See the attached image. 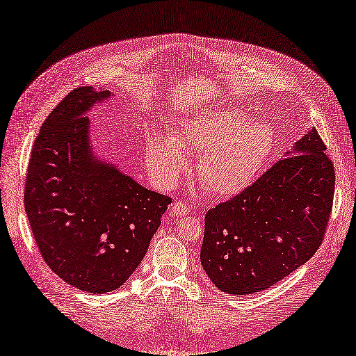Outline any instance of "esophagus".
<instances>
[{
	"mask_svg": "<svg viewBox=\"0 0 356 356\" xmlns=\"http://www.w3.org/2000/svg\"><path fill=\"white\" fill-rule=\"evenodd\" d=\"M190 212V207L182 202H174L169 206V213L172 216H184Z\"/></svg>",
	"mask_w": 356,
	"mask_h": 356,
	"instance_id": "1",
	"label": "esophagus"
}]
</instances>
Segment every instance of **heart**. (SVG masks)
<instances>
[{"mask_svg": "<svg viewBox=\"0 0 356 356\" xmlns=\"http://www.w3.org/2000/svg\"><path fill=\"white\" fill-rule=\"evenodd\" d=\"M274 136L266 122L248 120L238 108H203L174 128L154 136L145 161L162 184H172L186 166L184 150L202 152L197 174L207 191L231 195L246 188L273 152Z\"/></svg>", "mask_w": 356, "mask_h": 356, "instance_id": "b5f03b06", "label": "heart"}]
</instances>
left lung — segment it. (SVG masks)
<instances>
[{
    "mask_svg": "<svg viewBox=\"0 0 356 356\" xmlns=\"http://www.w3.org/2000/svg\"><path fill=\"white\" fill-rule=\"evenodd\" d=\"M325 150L312 128L252 186L207 211L200 259L220 291L266 290L321 246L336 184Z\"/></svg>",
    "mask_w": 356,
    "mask_h": 356,
    "instance_id": "obj_1",
    "label": "left lung"
}]
</instances>
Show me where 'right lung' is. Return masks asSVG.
Returning <instances> with one entry per match:
<instances>
[{
  "label": "right lung",
  "mask_w": 356,
  "mask_h": 356,
  "mask_svg": "<svg viewBox=\"0 0 356 356\" xmlns=\"http://www.w3.org/2000/svg\"><path fill=\"white\" fill-rule=\"evenodd\" d=\"M110 91L82 87L53 110L35 140L24 211L45 264L87 293L119 289L149 249L172 199L94 157L85 113Z\"/></svg>",
  "instance_id": "obj_1"
}]
</instances>
